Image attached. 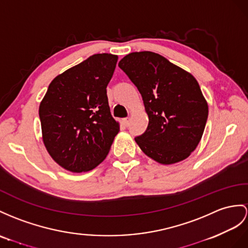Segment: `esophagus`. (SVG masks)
Wrapping results in <instances>:
<instances>
[{
    "instance_id": "34e87169",
    "label": "esophagus",
    "mask_w": 248,
    "mask_h": 248,
    "mask_svg": "<svg viewBox=\"0 0 248 248\" xmlns=\"http://www.w3.org/2000/svg\"><path fill=\"white\" fill-rule=\"evenodd\" d=\"M123 123L125 126H128L129 125V118H125L123 119Z\"/></svg>"
}]
</instances>
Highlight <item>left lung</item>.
<instances>
[{
  "label": "left lung",
  "instance_id": "1",
  "mask_svg": "<svg viewBox=\"0 0 248 248\" xmlns=\"http://www.w3.org/2000/svg\"><path fill=\"white\" fill-rule=\"evenodd\" d=\"M140 92L148 126L135 138L149 158L168 165L188 158L200 142L208 105L194 76L152 51L131 52L119 62Z\"/></svg>",
  "mask_w": 248,
  "mask_h": 248
}]
</instances>
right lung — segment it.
<instances>
[{
	"label": "right lung",
	"instance_id": "add662e5",
	"mask_svg": "<svg viewBox=\"0 0 248 248\" xmlns=\"http://www.w3.org/2000/svg\"><path fill=\"white\" fill-rule=\"evenodd\" d=\"M117 62L114 54H93L48 86L39 108L42 136L48 154L66 170H93L118 135L106 92Z\"/></svg>",
	"mask_w": 248,
	"mask_h": 248
}]
</instances>
